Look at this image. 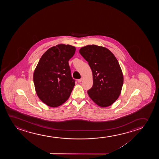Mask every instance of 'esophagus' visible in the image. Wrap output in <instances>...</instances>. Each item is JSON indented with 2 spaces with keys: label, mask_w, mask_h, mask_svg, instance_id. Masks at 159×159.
<instances>
[{
  "label": "esophagus",
  "mask_w": 159,
  "mask_h": 159,
  "mask_svg": "<svg viewBox=\"0 0 159 159\" xmlns=\"http://www.w3.org/2000/svg\"><path fill=\"white\" fill-rule=\"evenodd\" d=\"M83 78H81L80 79H78V83H80V82H81V81H83Z\"/></svg>",
  "instance_id": "obj_1"
}]
</instances>
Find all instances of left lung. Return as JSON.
Here are the masks:
<instances>
[{
	"instance_id": "1",
	"label": "left lung",
	"mask_w": 159,
	"mask_h": 159,
	"mask_svg": "<svg viewBox=\"0 0 159 159\" xmlns=\"http://www.w3.org/2000/svg\"><path fill=\"white\" fill-rule=\"evenodd\" d=\"M88 62L93 75V86L87 91L90 98L102 107L115 102L121 93L123 75L118 61L105 47L88 45L79 50Z\"/></svg>"
}]
</instances>
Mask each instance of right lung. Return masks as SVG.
<instances>
[{"label": "right lung", "instance_id": "obj_1", "mask_svg": "<svg viewBox=\"0 0 159 159\" xmlns=\"http://www.w3.org/2000/svg\"><path fill=\"white\" fill-rule=\"evenodd\" d=\"M74 46L60 44L44 53L35 68L33 80L39 98L47 105L59 107L70 97L75 85L68 61L73 57Z\"/></svg>", "mask_w": 159, "mask_h": 159}]
</instances>
